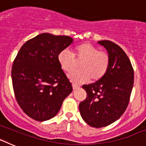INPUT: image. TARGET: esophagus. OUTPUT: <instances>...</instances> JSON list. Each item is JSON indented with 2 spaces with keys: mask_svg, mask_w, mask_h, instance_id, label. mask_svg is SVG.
<instances>
[{
  "mask_svg": "<svg viewBox=\"0 0 146 146\" xmlns=\"http://www.w3.org/2000/svg\"><path fill=\"white\" fill-rule=\"evenodd\" d=\"M72 88H73V89H74V90H76V89H77L78 88H79V86H77V85L73 83V84H72Z\"/></svg>",
  "mask_w": 146,
  "mask_h": 146,
  "instance_id": "34e87169",
  "label": "esophagus"
}]
</instances>
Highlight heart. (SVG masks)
Returning <instances> with one entry per match:
<instances>
[{
	"mask_svg": "<svg viewBox=\"0 0 146 146\" xmlns=\"http://www.w3.org/2000/svg\"><path fill=\"white\" fill-rule=\"evenodd\" d=\"M82 60L79 64L80 69L73 71L68 75L72 82L77 84L91 80H99L106 74L110 66V56L107 52L90 43L77 45L72 54L67 49L61 50L58 55V61L60 68L65 72H70L74 66V59Z\"/></svg>",
	"mask_w": 146,
	"mask_h": 146,
	"instance_id": "1",
	"label": "heart"
}]
</instances>
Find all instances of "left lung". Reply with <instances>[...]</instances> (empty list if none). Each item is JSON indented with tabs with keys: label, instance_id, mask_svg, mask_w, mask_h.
<instances>
[{
	"label": "left lung",
	"instance_id": "1",
	"mask_svg": "<svg viewBox=\"0 0 146 146\" xmlns=\"http://www.w3.org/2000/svg\"><path fill=\"white\" fill-rule=\"evenodd\" d=\"M106 49L110 66L104 77L82 88L87 98L79 105L82 119L88 125L101 128L116 121L128 106L134 84V70L125 52L116 44L97 42Z\"/></svg>",
	"mask_w": 146,
	"mask_h": 146
}]
</instances>
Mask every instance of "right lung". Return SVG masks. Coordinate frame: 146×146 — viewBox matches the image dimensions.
Returning <instances> with one entry per match:
<instances>
[{
    "instance_id": "1",
    "label": "right lung",
    "mask_w": 146,
    "mask_h": 146,
    "mask_svg": "<svg viewBox=\"0 0 146 146\" xmlns=\"http://www.w3.org/2000/svg\"><path fill=\"white\" fill-rule=\"evenodd\" d=\"M74 40L67 36L44 33L22 46L11 69L17 102L33 119L55 116L72 86L58 61V55Z\"/></svg>"
}]
</instances>
